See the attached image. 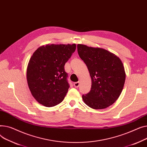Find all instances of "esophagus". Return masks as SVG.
I'll return each mask as SVG.
<instances>
[{"mask_svg": "<svg viewBox=\"0 0 147 147\" xmlns=\"http://www.w3.org/2000/svg\"><path fill=\"white\" fill-rule=\"evenodd\" d=\"M74 87H75V88L79 87V86H80V82H75V83L74 84Z\"/></svg>", "mask_w": 147, "mask_h": 147, "instance_id": "esophagus-1", "label": "esophagus"}]
</instances>
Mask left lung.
I'll list each match as a JSON object with an SVG mask.
<instances>
[{"instance_id":"obj_1","label":"left lung","mask_w":147,"mask_h":147,"mask_svg":"<svg viewBox=\"0 0 147 147\" xmlns=\"http://www.w3.org/2000/svg\"><path fill=\"white\" fill-rule=\"evenodd\" d=\"M77 48L91 78V88L82 96L84 102L96 110L109 107L117 100L123 88L126 74L122 62L104 49L80 44Z\"/></svg>"}]
</instances>
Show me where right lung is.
<instances>
[{"instance_id": "1", "label": "right lung", "mask_w": 147, "mask_h": 147, "mask_svg": "<svg viewBox=\"0 0 147 147\" xmlns=\"http://www.w3.org/2000/svg\"><path fill=\"white\" fill-rule=\"evenodd\" d=\"M76 45H46L31 57L27 80L33 97L40 105L50 107L61 102L69 85L65 65L75 51Z\"/></svg>"}]
</instances>
